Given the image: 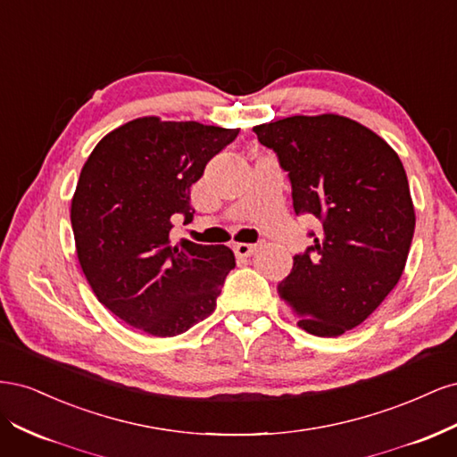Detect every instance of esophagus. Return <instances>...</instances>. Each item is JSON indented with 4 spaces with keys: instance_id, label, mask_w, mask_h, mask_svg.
<instances>
[{
    "instance_id": "1",
    "label": "esophagus",
    "mask_w": 457,
    "mask_h": 457,
    "mask_svg": "<svg viewBox=\"0 0 457 457\" xmlns=\"http://www.w3.org/2000/svg\"><path fill=\"white\" fill-rule=\"evenodd\" d=\"M255 250H257L255 244H237V245H234V253H237V257H240V259L250 257Z\"/></svg>"
}]
</instances>
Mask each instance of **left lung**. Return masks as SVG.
<instances>
[{
	"instance_id": "1",
	"label": "left lung",
	"mask_w": 457,
	"mask_h": 457,
	"mask_svg": "<svg viewBox=\"0 0 457 457\" xmlns=\"http://www.w3.org/2000/svg\"><path fill=\"white\" fill-rule=\"evenodd\" d=\"M292 183L294 210L318 234L278 284L297 326L337 337L393 292L416 228L408 177L396 152L339 114L292 116L253 128Z\"/></svg>"
}]
</instances>
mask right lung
<instances>
[{"instance_id":"right-lung-1","label":"right lung","mask_w":457,"mask_h":457,"mask_svg":"<svg viewBox=\"0 0 457 457\" xmlns=\"http://www.w3.org/2000/svg\"><path fill=\"white\" fill-rule=\"evenodd\" d=\"M238 128L131 120L104 135L81 168L71 220L79 267L103 305L154 337H173L215 311L234 253L171 244L175 217L192 219L190 187Z\"/></svg>"}]
</instances>
